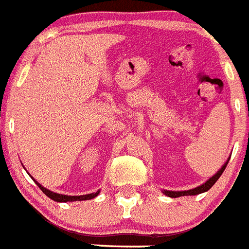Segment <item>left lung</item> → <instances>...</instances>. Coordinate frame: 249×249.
Returning <instances> with one entry per match:
<instances>
[{
	"label": "left lung",
	"mask_w": 249,
	"mask_h": 249,
	"mask_svg": "<svg viewBox=\"0 0 249 249\" xmlns=\"http://www.w3.org/2000/svg\"><path fill=\"white\" fill-rule=\"evenodd\" d=\"M229 160H230V159H229ZM229 160L226 161V163L224 164L223 167H221V169L218 172V173L215 174V176L212 177V178L209 179L208 181H206V183L202 184L201 186H197V188L191 189V190H186V191H167V190H164L163 194H164V195L169 196V197H180V196H193V195H198V194L206 193V191H208L209 189H211L212 186L215 184V181L218 180L219 178H220V176L223 174L224 169H225L226 166H228Z\"/></svg>",
	"instance_id": "left-lung-1"
}]
</instances>
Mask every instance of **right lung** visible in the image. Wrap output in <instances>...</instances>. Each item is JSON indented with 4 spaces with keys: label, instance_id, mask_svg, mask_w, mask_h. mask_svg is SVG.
I'll list each match as a JSON object with an SVG mask.
<instances>
[{
    "label": "right lung",
    "instance_id": "obj_1",
    "mask_svg": "<svg viewBox=\"0 0 249 249\" xmlns=\"http://www.w3.org/2000/svg\"><path fill=\"white\" fill-rule=\"evenodd\" d=\"M35 183L37 184L38 188L43 191V194H46L49 198H52L53 201H56V202H72V201H85V200H90V198H94L95 196H98L99 191L94 194H88V195H83V196H68V195H60V194H55L52 193V191L47 190L46 188L40 185L37 181L35 180Z\"/></svg>",
    "mask_w": 249,
    "mask_h": 249
}]
</instances>
